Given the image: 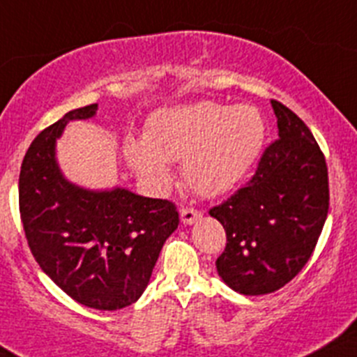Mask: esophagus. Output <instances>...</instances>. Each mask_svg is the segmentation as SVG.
<instances>
[{"label": "esophagus", "mask_w": 357, "mask_h": 357, "mask_svg": "<svg viewBox=\"0 0 357 357\" xmlns=\"http://www.w3.org/2000/svg\"><path fill=\"white\" fill-rule=\"evenodd\" d=\"M202 217V212L196 208H192V206H182L181 208V219L184 224H192L196 222V220Z\"/></svg>", "instance_id": "esophagus-1"}]
</instances>
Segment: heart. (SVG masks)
<instances>
[{
    "label": "heart",
    "mask_w": 357,
    "mask_h": 357,
    "mask_svg": "<svg viewBox=\"0 0 357 357\" xmlns=\"http://www.w3.org/2000/svg\"><path fill=\"white\" fill-rule=\"evenodd\" d=\"M266 124L257 108L203 101L159 110L149 119L145 138L128 137L124 158L152 185L169 181L168 161H182L192 191L217 196L235 188L261 154Z\"/></svg>",
    "instance_id": "obj_1"
}]
</instances>
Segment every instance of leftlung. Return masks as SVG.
<instances>
[{"label": "left lung", "mask_w": 357, "mask_h": 357, "mask_svg": "<svg viewBox=\"0 0 357 357\" xmlns=\"http://www.w3.org/2000/svg\"><path fill=\"white\" fill-rule=\"evenodd\" d=\"M278 138L268 144L250 181L208 213L226 247L217 271L247 296L275 293L310 259L329 208L328 165L308 126L271 100Z\"/></svg>", "instance_id": "1"}]
</instances>
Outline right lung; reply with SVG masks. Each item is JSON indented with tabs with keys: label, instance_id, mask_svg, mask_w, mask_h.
Masks as SVG:
<instances>
[{
	"label": "right lung",
	"instance_id": "right-lung-1",
	"mask_svg": "<svg viewBox=\"0 0 357 357\" xmlns=\"http://www.w3.org/2000/svg\"><path fill=\"white\" fill-rule=\"evenodd\" d=\"M68 112L31 142L19 175V212L36 263L75 301L96 310L135 303L147 287L166 238L181 219L175 203L126 189L93 192L63 178L54 158Z\"/></svg>",
	"mask_w": 357,
	"mask_h": 357
}]
</instances>
